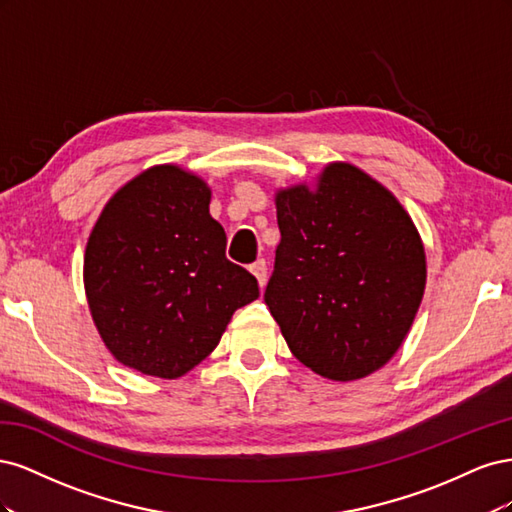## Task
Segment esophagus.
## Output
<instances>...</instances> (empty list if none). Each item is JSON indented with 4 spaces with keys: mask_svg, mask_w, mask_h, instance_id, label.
I'll list each match as a JSON object with an SVG mask.
<instances>
[{
    "mask_svg": "<svg viewBox=\"0 0 512 512\" xmlns=\"http://www.w3.org/2000/svg\"><path fill=\"white\" fill-rule=\"evenodd\" d=\"M250 271L256 275V280H258V284H260V288H265V284H267V262L265 260H256L254 265L250 267Z\"/></svg>",
    "mask_w": 512,
    "mask_h": 512,
    "instance_id": "1",
    "label": "esophagus"
}]
</instances>
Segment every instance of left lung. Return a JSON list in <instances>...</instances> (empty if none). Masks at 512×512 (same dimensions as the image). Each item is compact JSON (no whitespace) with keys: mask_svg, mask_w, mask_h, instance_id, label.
<instances>
[{"mask_svg":"<svg viewBox=\"0 0 512 512\" xmlns=\"http://www.w3.org/2000/svg\"><path fill=\"white\" fill-rule=\"evenodd\" d=\"M277 226L265 303L292 354L339 382L380 369L425 290V250L404 207L363 170L331 164L316 192L277 194Z\"/></svg>","mask_w":512,"mask_h":512,"instance_id":"obj_1","label":"left lung"}]
</instances>
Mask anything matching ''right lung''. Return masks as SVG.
<instances>
[{"label": "right lung", "instance_id": "add662e5", "mask_svg": "<svg viewBox=\"0 0 512 512\" xmlns=\"http://www.w3.org/2000/svg\"><path fill=\"white\" fill-rule=\"evenodd\" d=\"M211 192L177 166H156L108 200L85 252L91 316L115 359L179 378L220 344L256 277L226 258Z\"/></svg>", "mask_w": 512, "mask_h": 512}]
</instances>
